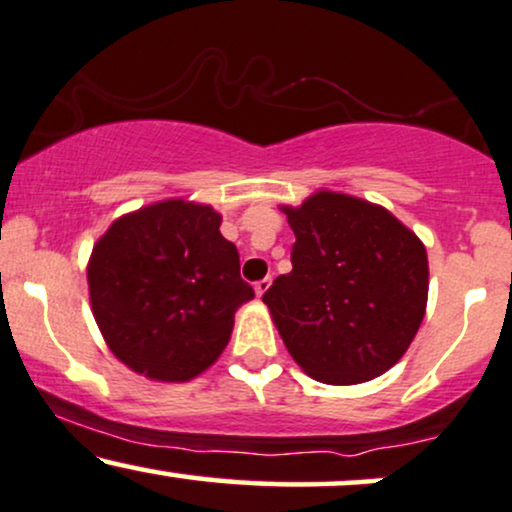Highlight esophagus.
I'll return each instance as SVG.
<instances>
[{
	"mask_svg": "<svg viewBox=\"0 0 512 512\" xmlns=\"http://www.w3.org/2000/svg\"><path fill=\"white\" fill-rule=\"evenodd\" d=\"M269 286H272V279H269V276H267V279L257 281V283H255V293H257V298H262V295L267 293V288H269Z\"/></svg>",
	"mask_w": 512,
	"mask_h": 512,
	"instance_id": "34e87169",
	"label": "esophagus"
}]
</instances>
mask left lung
I'll list each match as a JSON object with an SVG mask.
<instances>
[{
	"label": "left lung",
	"instance_id": "obj_1",
	"mask_svg": "<svg viewBox=\"0 0 512 512\" xmlns=\"http://www.w3.org/2000/svg\"><path fill=\"white\" fill-rule=\"evenodd\" d=\"M281 209L295 233L293 269L262 300L288 353L322 384L384 374L405 355L427 310L422 240L389 209L331 190Z\"/></svg>",
	"mask_w": 512,
	"mask_h": 512
}]
</instances>
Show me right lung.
<instances>
[{
	"mask_svg": "<svg viewBox=\"0 0 512 512\" xmlns=\"http://www.w3.org/2000/svg\"><path fill=\"white\" fill-rule=\"evenodd\" d=\"M219 226L209 205L162 200L123 214L92 248V315L133 372L188 381L229 343L233 315L255 291Z\"/></svg>",
	"mask_w": 512,
	"mask_h": 512,
	"instance_id": "1",
	"label": "right lung"
}]
</instances>
